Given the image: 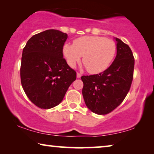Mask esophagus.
I'll return each instance as SVG.
<instances>
[{
	"label": "esophagus",
	"instance_id": "1",
	"mask_svg": "<svg viewBox=\"0 0 154 154\" xmlns=\"http://www.w3.org/2000/svg\"><path fill=\"white\" fill-rule=\"evenodd\" d=\"M81 77H82V75H81L80 73H79V72H77V78H80Z\"/></svg>",
	"mask_w": 154,
	"mask_h": 154
}]
</instances>
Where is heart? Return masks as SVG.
<instances>
[{
    "label": "heart",
    "instance_id": "1",
    "mask_svg": "<svg viewBox=\"0 0 154 154\" xmlns=\"http://www.w3.org/2000/svg\"><path fill=\"white\" fill-rule=\"evenodd\" d=\"M116 54L113 41L98 36H84L73 41V45L65 44L63 54L70 66L81 60L91 74H98L107 69Z\"/></svg>",
    "mask_w": 154,
    "mask_h": 154
}]
</instances>
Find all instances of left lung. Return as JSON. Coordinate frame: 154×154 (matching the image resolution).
<instances>
[{"label": "left lung", "mask_w": 154, "mask_h": 154, "mask_svg": "<svg viewBox=\"0 0 154 154\" xmlns=\"http://www.w3.org/2000/svg\"><path fill=\"white\" fill-rule=\"evenodd\" d=\"M117 55L105 71L81 77L83 83L82 94L87 107L93 113H110L124 100L133 78L134 59L129 46L118 38Z\"/></svg>", "instance_id": "left-lung-1"}]
</instances>
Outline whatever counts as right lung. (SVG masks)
I'll return each mask as SVG.
<instances>
[{
    "label": "right lung",
    "mask_w": 154,
    "mask_h": 154,
    "mask_svg": "<svg viewBox=\"0 0 154 154\" xmlns=\"http://www.w3.org/2000/svg\"><path fill=\"white\" fill-rule=\"evenodd\" d=\"M67 34L48 30L33 35L23 49L21 83L26 94L41 109H51L62 102L76 72L63 58Z\"/></svg>",
    "instance_id": "obj_1"
}]
</instances>
